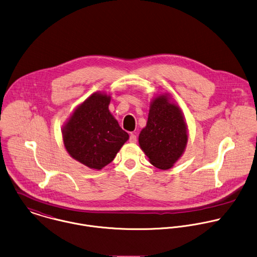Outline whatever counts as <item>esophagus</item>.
Listing matches in <instances>:
<instances>
[{"label": "esophagus", "mask_w": 257, "mask_h": 257, "mask_svg": "<svg viewBox=\"0 0 257 257\" xmlns=\"http://www.w3.org/2000/svg\"><path fill=\"white\" fill-rule=\"evenodd\" d=\"M129 141L131 142V143H136L137 142V137H136V135L135 134H130V139H129Z\"/></svg>", "instance_id": "34e87169"}]
</instances>
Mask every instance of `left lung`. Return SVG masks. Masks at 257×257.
<instances>
[{"instance_id":"obj_1","label":"left lung","mask_w":257,"mask_h":257,"mask_svg":"<svg viewBox=\"0 0 257 257\" xmlns=\"http://www.w3.org/2000/svg\"><path fill=\"white\" fill-rule=\"evenodd\" d=\"M138 141L149 162L161 170L172 168L183 155L188 142V127L180 107L169 93L151 100L148 120Z\"/></svg>"}]
</instances>
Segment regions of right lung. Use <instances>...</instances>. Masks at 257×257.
I'll return each mask as SVG.
<instances>
[{
    "label": "right lung",
    "mask_w": 257,
    "mask_h": 257,
    "mask_svg": "<svg viewBox=\"0 0 257 257\" xmlns=\"http://www.w3.org/2000/svg\"><path fill=\"white\" fill-rule=\"evenodd\" d=\"M111 95L95 92L79 104L62 128L64 146L76 161L93 170L111 163L129 139L109 110Z\"/></svg>",
    "instance_id": "obj_1"
}]
</instances>
